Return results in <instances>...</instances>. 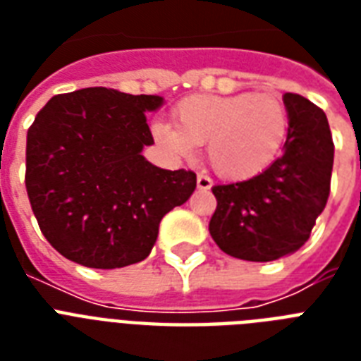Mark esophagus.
<instances>
[{"label": "esophagus", "mask_w": 361, "mask_h": 361, "mask_svg": "<svg viewBox=\"0 0 361 361\" xmlns=\"http://www.w3.org/2000/svg\"><path fill=\"white\" fill-rule=\"evenodd\" d=\"M212 185H214V181H212V178L206 174H198L197 176V187L200 189V191H208V189H212Z\"/></svg>", "instance_id": "obj_1"}]
</instances>
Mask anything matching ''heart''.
Masks as SVG:
<instances>
[{
    "instance_id": "1",
    "label": "heart",
    "mask_w": 361,
    "mask_h": 361,
    "mask_svg": "<svg viewBox=\"0 0 361 361\" xmlns=\"http://www.w3.org/2000/svg\"><path fill=\"white\" fill-rule=\"evenodd\" d=\"M176 121H157L153 135L164 149L189 157L208 142L209 164L226 180H251L279 157L288 136V112L274 95L200 93L176 106Z\"/></svg>"
}]
</instances>
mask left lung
Returning a JSON list of instances; mask_svg holds the SVG:
<instances>
[{"instance_id": "obj_1", "label": "left lung", "mask_w": 361, "mask_h": 361, "mask_svg": "<svg viewBox=\"0 0 361 361\" xmlns=\"http://www.w3.org/2000/svg\"><path fill=\"white\" fill-rule=\"evenodd\" d=\"M285 149L262 174L215 185L217 208L209 234L221 251L241 260L269 262L309 240L330 197L334 140L328 118L309 99L285 93Z\"/></svg>"}]
</instances>
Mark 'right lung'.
<instances>
[{
    "label": "right lung",
    "mask_w": 361,
    "mask_h": 361,
    "mask_svg": "<svg viewBox=\"0 0 361 361\" xmlns=\"http://www.w3.org/2000/svg\"><path fill=\"white\" fill-rule=\"evenodd\" d=\"M159 95L86 87L56 95L27 130L25 189L50 245L87 268L114 269L152 252L159 223L197 187L191 170L159 169L146 112Z\"/></svg>",
    "instance_id": "1"
}]
</instances>
